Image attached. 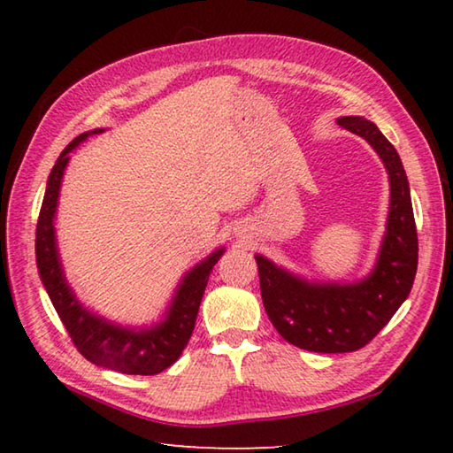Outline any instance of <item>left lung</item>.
<instances>
[{
  "label": "left lung",
  "mask_w": 453,
  "mask_h": 453,
  "mask_svg": "<svg viewBox=\"0 0 453 453\" xmlns=\"http://www.w3.org/2000/svg\"><path fill=\"white\" fill-rule=\"evenodd\" d=\"M336 124L368 142L388 171V224L370 274L356 282L307 280L255 255L268 319L288 342L323 354L368 344L407 300L418 263L411 188L397 150L364 117H341Z\"/></svg>",
  "instance_id": "obj_1"
}]
</instances>
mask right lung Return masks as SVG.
<instances>
[{
	"label": "right lung",
	"mask_w": 453,
	"mask_h": 453,
	"mask_svg": "<svg viewBox=\"0 0 453 453\" xmlns=\"http://www.w3.org/2000/svg\"><path fill=\"white\" fill-rule=\"evenodd\" d=\"M101 132L104 128L80 134L70 146H65L48 175L35 242L38 276L75 349L85 358L101 368L120 373L156 375L175 364L190 341L210 273L219 257L226 253V247H218L180 278L169 305L156 323L143 326L120 325L83 305L73 288L67 284L60 251H58L54 219L70 153L93 134Z\"/></svg>",
	"instance_id": "1"
}]
</instances>
